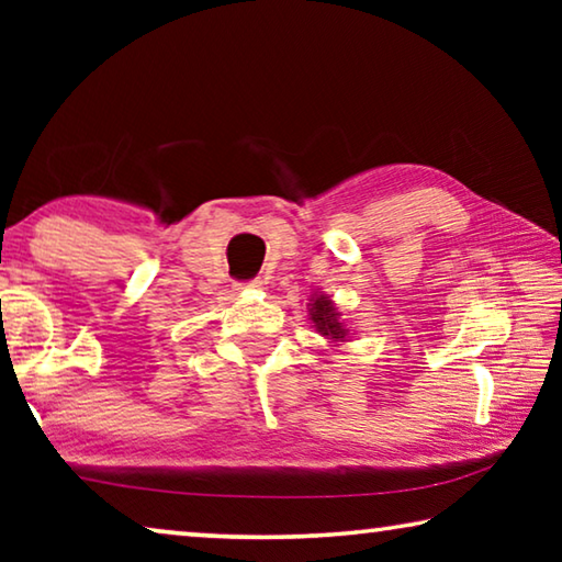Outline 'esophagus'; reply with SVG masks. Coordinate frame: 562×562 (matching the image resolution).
I'll return each mask as SVG.
<instances>
[{
	"mask_svg": "<svg viewBox=\"0 0 562 562\" xmlns=\"http://www.w3.org/2000/svg\"><path fill=\"white\" fill-rule=\"evenodd\" d=\"M243 288H262V280H250V282H237V290H243Z\"/></svg>",
	"mask_w": 562,
	"mask_h": 562,
	"instance_id": "obj_1",
	"label": "esophagus"
}]
</instances>
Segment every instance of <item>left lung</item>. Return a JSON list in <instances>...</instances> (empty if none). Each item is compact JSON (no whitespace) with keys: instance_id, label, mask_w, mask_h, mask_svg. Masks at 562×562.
<instances>
[{"instance_id":"left-lung-1","label":"left lung","mask_w":562,"mask_h":562,"mask_svg":"<svg viewBox=\"0 0 562 562\" xmlns=\"http://www.w3.org/2000/svg\"><path fill=\"white\" fill-rule=\"evenodd\" d=\"M310 315H312V322H315L319 335L331 337V339H345L347 329L341 327L339 312L335 310V304H331L327 294H317V297L312 300Z\"/></svg>"}]
</instances>
